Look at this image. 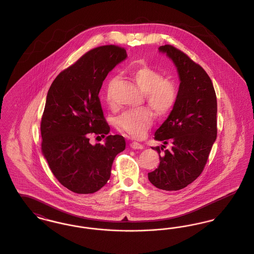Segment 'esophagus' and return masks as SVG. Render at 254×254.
<instances>
[{
    "mask_svg": "<svg viewBox=\"0 0 254 254\" xmlns=\"http://www.w3.org/2000/svg\"><path fill=\"white\" fill-rule=\"evenodd\" d=\"M130 147H132L133 149H143L144 145L140 143H137V142H132V143H130Z\"/></svg>",
    "mask_w": 254,
    "mask_h": 254,
    "instance_id": "esophagus-1",
    "label": "esophagus"
}]
</instances>
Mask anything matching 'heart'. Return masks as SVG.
<instances>
[{
	"label": "heart",
	"mask_w": 254,
	"mask_h": 254,
	"mask_svg": "<svg viewBox=\"0 0 254 254\" xmlns=\"http://www.w3.org/2000/svg\"><path fill=\"white\" fill-rule=\"evenodd\" d=\"M129 75L138 87L145 93L146 104L153 109L157 116H165L177 104L179 99V85L172 80L164 78V75L148 66H135ZM114 79L109 80L106 90V100L113 106L112 86ZM153 123V115L146 108L124 112L117 119L118 127L134 138H142Z\"/></svg>",
	"instance_id": "b5f03b06"
}]
</instances>
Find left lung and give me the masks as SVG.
I'll return each instance as SVG.
<instances>
[{"instance_id":"obj_1","label":"left lung","mask_w":254,"mask_h":254,"mask_svg":"<svg viewBox=\"0 0 254 254\" xmlns=\"http://www.w3.org/2000/svg\"><path fill=\"white\" fill-rule=\"evenodd\" d=\"M167 53L180 77L176 106L154 134L171 149L155 146L160 157L157 169L148 173V180L163 190H179L196 180L205 169L217 137V99L212 82L205 69L180 49L165 45Z\"/></svg>"}]
</instances>
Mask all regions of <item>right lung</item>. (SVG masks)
Instances as JSON below:
<instances>
[{"mask_svg": "<svg viewBox=\"0 0 254 254\" xmlns=\"http://www.w3.org/2000/svg\"><path fill=\"white\" fill-rule=\"evenodd\" d=\"M126 58V49L118 46L91 49L49 87L41 121L42 151L56 179L75 193L102 189L116 155L126 148L121 135H109L105 145H92L88 138L109 134L98 95L109 71Z\"/></svg>", "mask_w": 254, "mask_h": 254, "instance_id": "add662e5", "label": "right lung"}]
</instances>
